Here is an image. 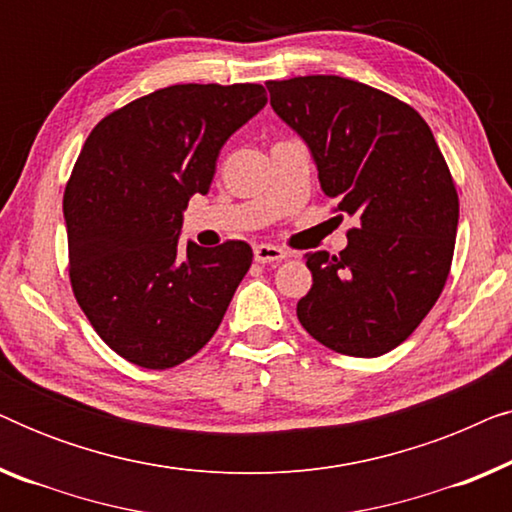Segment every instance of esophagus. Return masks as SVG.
<instances>
[{"mask_svg":"<svg viewBox=\"0 0 512 512\" xmlns=\"http://www.w3.org/2000/svg\"><path fill=\"white\" fill-rule=\"evenodd\" d=\"M254 258L258 263H279L286 258V251L272 247V244H258V247H254Z\"/></svg>","mask_w":512,"mask_h":512,"instance_id":"esophagus-1","label":"esophagus"}]
</instances>
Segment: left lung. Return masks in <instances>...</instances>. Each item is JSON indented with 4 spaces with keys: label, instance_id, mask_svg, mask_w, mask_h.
Returning a JSON list of instances; mask_svg holds the SVG:
<instances>
[{
    "label": "left lung",
    "instance_id": "1",
    "mask_svg": "<svg viewBox=\"0 0 512 512\" xmlns=\"http://www.w3.org/2000/svg\"><path fill=\"white\" fill-rule=\"evenodd\" d=\"M270 104L310 146L340 254H305L312 289L298 319L321 345L373 359L408 340L452 268L459 195L433 132L410 104L366 83L312 74L268 81Z\"/></svg>",
    "mask_w": 512,
    "mask_h": 512
}]
</instances>
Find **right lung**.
Returning <instances> with one entry per match:
<instances>
[{"instance_id": "right-lung-1", "label": "right lung", "mask_w": 512, "mask_h": 512, "mask_svg": "<svg viewBox=\"0 0 512 512\" xmlns=\"http://www.w3.org/2000/svg\"><path fill=\"white\" fill-rule=\"evenodd\" d=\"M258 83H179L95 125L65 186L69 284L125 361L179 366L207 345L254 251L179 247L181 212L212 186L221 146L265 107Z\"/></svg>"}]
</instances>
